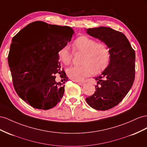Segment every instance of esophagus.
I'll return each instance as SVG.
<instances>
[{"label":"esophagus","mask_w":147,"mask_h":147,"mask_svg":"<svg viewBox=\"0 0 147 147\" xmlns=\"http://www.w3.org/2000/svg\"><path fill=\"white\" fill-rule=\"evenodd\" d=\"M78 84L79 85H80V86H84L85 84V83L84 82H78Z\"/></svg>","instance_id":"obj_1"}]
</instances>
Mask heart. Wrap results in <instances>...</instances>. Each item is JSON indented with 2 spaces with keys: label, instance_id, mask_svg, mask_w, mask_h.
I'll list each match as a JSON object with an SVG mask.
<instances>
[{
  "label": "heart",
  "instance_id": "obj_1",
  "mask_svg": "<svg viewBox=\"0 0 147 147\" xmlns=\"http://www.w3.org/2000/svg\"><path fill=\"white\" fill-rule=\"evenodd\" d=\"M74 52H83L81 58V65L67 68L68 77L75 81H81L93 73L102 72L108 66L111 58L110 49L104 43H97L95 39L87 36H80L73 42ZM60 60L66 65H69L73 58L68 45H64L58 52Z\"/></svg>",
  "mask_w": 147,
  "mask_h": 147
}]
</instances>
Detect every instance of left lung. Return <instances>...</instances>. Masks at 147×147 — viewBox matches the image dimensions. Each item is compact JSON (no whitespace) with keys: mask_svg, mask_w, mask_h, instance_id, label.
<instances>
[{"mask_svg":"<svg viewBox=\"0 0 147 147\" xmlns=\"http://www.w3.org/2000/svg\"><path fill=\"white\" fill-rule=\"evenodd\" d=\"M87 33L110 49L111 58L97 81L95 93L86 98L89 105L97 110H108L118 105L132 87L135 79L136 53L127 37L110 28H89Z\"/></svg>","mask_w":147,"mask_h":147,"instance_id":"left-lung-1","label":"left lung"}]
</instances>
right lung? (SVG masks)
Listing matches in <instances>:
<instances>
[{
    "label": "right lung",
    "mask_w": 147,
    "mask_h": 147,
    "mask_svg": "<svg viewBox=\"0 0 147 147\" xmlns=\"http://www.w3.org/2000/svg\"><path fill=\"white\" fill-rule=\"evenodd\" d=\"M74 34L69 26L37 21L28 24L12 39L10 51L20 49L17 60H8L13 84L19 97L32 107L49 110L60 101L68 78L61 69L58 52L71 41ZM10 52V54H11ZM62 74L61 83L55 75Z\"/></svg>",
    "instance_id": "right-lung-1"
}]
</instances>
